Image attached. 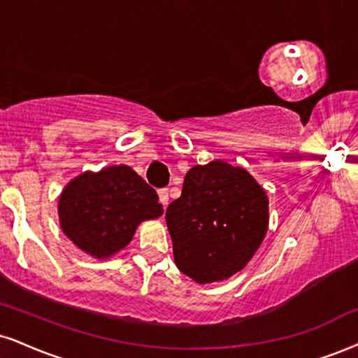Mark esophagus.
I'll use <instances>...</instances> for the list:
<instances>
[{
  "label": "esophagus",
  "instance_id": "34e87169",
  "mask_svg": "<svg viewBox=\"0 0 358 358\" xmlns=\"http://www.w3.org/2000/svg\"><path fill=\"white\" fill-rule=\"evenodd\" d=\"M159 201H161V204L164 207L169 204V191H167V189H161V191H159Z\"/></svg>",
  "mask_w": 358,
  "mask_h": 358
}]
</instances>
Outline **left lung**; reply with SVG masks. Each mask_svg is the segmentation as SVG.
<instances>
[{"label": "left lung", "instance_id": "1", "mask_svg": "<svg viewBox=\"0 0 358 358\" xmlns=\"http://www.w3.org/2000/svg\"><path fill=\"white\" fill-rule=\"evenodd\" d=\"M166 222L176 266L197 284L226 280L242 271L268 227V199L244 167L224 161L194 166Z\"/></svg>", "mask_w": 358, "mask_h": 358}]
</instances>
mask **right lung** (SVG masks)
Listing matches in <instances>:
<instances>
[{
	"label": "right lung",
	"instance_id": "obj_1",
	"mask_svg": "<svg viewBox=\"0 0 358 358\" xmlns=\"http://www.w3.org/2000/svg\"><path fill=\"white\" fill-rule=\"evenodd\" d=\"M162 213L157 192L129 166L83 172L63 189L57 202L63 232L96 259L124 249L141 222Z\"/></svg>",
	"mask_w": 358,
	"mask_h": 358
}]
</instances>
